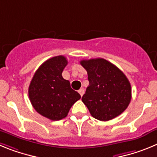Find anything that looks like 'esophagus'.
I'll use <instances>...</instances> for the list:
<instances>
[{
  "mask_svg": "<svg viewBox=\"0 0 157 157\" xmlns=\"http://www.w3.org/2000/svg\"><path fill=\"white\" fill-rule=\"evenodd\" d=\"M78 93L81 95V97H82L83 94H84V89H80L79 90H78Z\"/></svg>",
  "mask_w": 157,
  "mask_h": 157,
  "instance_id": "obj_1",
  "label": "esophagus"
}]
</instances>
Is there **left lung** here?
<instances>
[{"label":"left lung","mask_w":157,"mask_h":157,"mask_svg":"<svg viewBox=\"0 0 157 157\" xmlns=\"http://www.w3.org/2000/svg\"><path fill=\"white\" fill-rule=\"evenodd\" d=\"M80 63L90 82L82 101L91 116L109 121L123 113L131 100L130 83L123 72L102 58L82 59Z\"/></svg>","instance_id":"8db88e82"}]
</instances>
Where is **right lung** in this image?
<instances>
[{
	"label": "right lung",
	"mask_w": 157,
	"mask_h": 157,
	"mask_svg": "<svg viewBox=\"0 0 157 157\" xmlns=\"http://www.w3.org/2000/svg\"><path fill=\"white\" fill-rule=\"evenodd\" d=\"M67 64L63 56L47 59L36 71L29 86L32 106L40 115L54 121L66 117L72 105L81 98L72 90L70 82L62 77Z\"/></svg>",
	"instance_id": "1"
}]
</instances>
